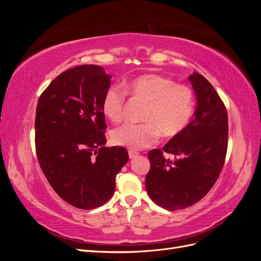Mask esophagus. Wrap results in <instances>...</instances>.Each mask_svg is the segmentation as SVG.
Listing matches in <instances>:
<instances>
[{
  "instance_id": "esophagus-1",
  "label": "esophagus",
  "mask_w": 261,
  "mask_h": 261,
  "mask_svg": "<svg viewBox=\"0 0 261 261\" xmlns=\"http://www.w3.org/2000/svg\"><path fill=\"white\" fill-rule=\"evenodd\" d=\"M138 152H135V151H132V150H130V151H128V155H129V159H135V158L136 156H138Z\"/></svg>"
}]
</instances>
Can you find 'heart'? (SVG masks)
Listing matches in <instances>:
<instances>
[{
  "label": "heart",
  "instance_id": "1",
  "mask_svg": "<svg viewBox=\"0 0 261 261\" xmlns=\"http://www.w3.org/2000/svg\"><path fill=\"white\" fill-rule=\"evenodd\" d=\"M125 90L133 98L147 102L140 124H123L112 130L113 144L129 150L154 145L159 135L173 137L183 132L194 112V92L186 85H176L169 77L145 74L132 78ZM126 93L118 86L109 87L102 99V111L111 122H118L124 113Z\"/></svg>",
  "mask_w": 261,
  "mask_h": 261
}]
</instances>
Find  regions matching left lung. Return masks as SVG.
Segmentation results:
<instances>
[{"instance_id": "1", "label": "left lung", "mask_w": 261, "mask_h": 261, "mask_svg": "<svg viewBox=\"0 0 261 261\" xmlns=\"http://www.w3.org/2000/svg\"><path fill=\"white\" fill-rule=\"evenodd\" d=\"M196 96L193 120L162 150L148 153L146 189L158 206L171 211L193 206L208 194L223 168L227 113L212 85L198 73L188 77ZM170 153L174 160L164 158Z\"/></svg>"}]
</instances>
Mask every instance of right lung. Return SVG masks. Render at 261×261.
Listing matches in <instances>:
<instances>
[{
    "label": "right lung",
    "instance_id": "add662e5",
    "mask_svg": "<svg viewBox=\"0 0 261 261\" xmlns=\"http://www.w3.org/2000/svg\"><path fill=\"white\" fill-rule=\"evenodd\" d=\"M111 76L98 65L60 74L39 98L36 150L44 176L62 199L80 209L106 203L128 161L123 147H106L102 99Z\"/></svg>",
    "mask_w": 261,
    "mask_h": 261
}]
</instances>
